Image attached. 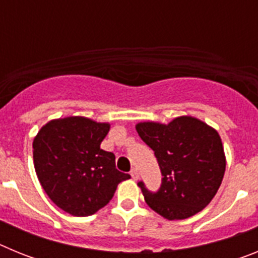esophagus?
<instances>
[{
    "label": "esophagus",
    "instance_id": "1",
    "mask_svg": "<svg viewBox=\"0 0 258 258\" xmlns=\"http://www.w3.org/2000/svg\"><path fill=\"white\" fill-rule=\"evenodd\" d=\"M131 175H132V178H133L134 181H137V179L140 178V173H138V170H137L136 168L131 170Z\"/></svg>",
    "mask_w": 258,
    "mask_h": 258
}]
</instances>
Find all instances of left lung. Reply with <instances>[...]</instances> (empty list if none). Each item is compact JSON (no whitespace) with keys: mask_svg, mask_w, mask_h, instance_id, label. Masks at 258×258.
I'll return each instance as SVG.
<instances>
[{"mask_svg":"<svg viewBox=\"0 0 258 258\" xmlns=\"http://www.w3.org/2000/svg\"><path fill=\"white\" fill-rule=\"evenodd\" d=\"M136 129L154 150L163 175L155 194L138 183L147 206L166 220H184L206 208L226 169L217 131L192 116H178L168 124L138 122Z\"/></svg>","mask_w":258,"mask_h":258,"instance_id":"1","label":"left lung"}]
</instances>
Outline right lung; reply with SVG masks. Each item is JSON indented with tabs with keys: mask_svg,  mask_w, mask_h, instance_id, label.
Here are the masks:
<instances>
[{
	"mask_svg": "<svg viewBox=\"0 0 258 258\" xmlns=\"http://www.w3.org/2000/svg\"><path fill=\"white\" fill-rule=\"evenodd\" d=\"M111 125L84 116L54 118L33 140V163L41 186L67 213L85 217L113 198L117 184L131 178L118 172L115 155L101 149Z\"/></svg>",
	"mask_w": 258,
	"mask_h": 258,
	"instance_id": "obj_1",
	"label": "right lung"
}]
</instances>
